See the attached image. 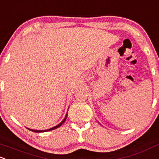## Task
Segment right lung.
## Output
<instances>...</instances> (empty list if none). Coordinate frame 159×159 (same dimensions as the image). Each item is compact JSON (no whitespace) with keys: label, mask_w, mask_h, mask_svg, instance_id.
<instances>
[{"label":"right lung","mask_w":159,"mask_h":159,"mask_svg":"<svg viewBox=\"0 0 159 159\" xmlns=\"http://www.w3.org/2000/svg\"><path fill=\"white\" fill-rule=\"evenodd\" d=\"M67 115H68V114H66V117L64 118V120H63L62 121H61V123H59V124L56 125V126H54V127H52V128H50V129H44V130H37V129H29V128H27V129H28L31 130V131H33V132H35V133H44V132L51 131V130H53V129H57V128L59 127V126H61V125H62V123H64L65 121H66V118H67Z\"/></svg>","instance_id":"add662e5"}]
</instances>
